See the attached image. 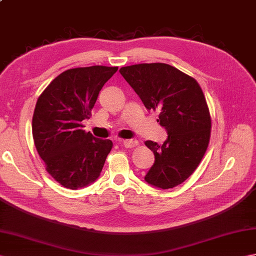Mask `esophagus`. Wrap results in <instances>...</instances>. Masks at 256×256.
<instances>
[{
	"mask_svg": "<svg viewBox=\"0 0 256 256\" xmlns=\"http://www.w3.org/2000/svg\"><path fill=\"white\" fill-rule=\"evenodd\" d=\"M122 144H123L124 148H134V146L138 145V140H122Z\"/></svg>",
	"mask_w": 256,
	"mask_h": 256,
	"instance_id": "1",
	"label": "esophagus"
}]
</instances>
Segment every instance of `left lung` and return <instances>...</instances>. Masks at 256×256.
Wrapping results in <instances>:
<instances>
[{
    "label": "left lung",
    "instance_id": "1",
    "mask_svg": "<svg viewBox=\"0 0 256 256\" xmlns=\"http://www.w3.org/2000/svg\"><path fill=\"white\" fill-rule=\"evenodd\" d=\"M120 72L148 111L160 113L167 132L162 145L146 140L155 162L145 182L160 189L174 188L196 170L208 148L211 118L206 98L194 78L167 64H138Z\"/></svg>",
    "mask_w": 256,
    "mask_h": 256
}]
</instances>
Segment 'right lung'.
<instances>
[{
    "mask_svg": "<svg viewBox=\"0 0 256 256\" xmlns=\"http://www.w3.org/2000/svg\"><path fill=\"white\" fill-rule=\"evenodd\" d=\"M116 70L106 66L66 70L38 98L32 122L34 143L46 170L64 187L84 188L100 176L113 144L84 132L81 122L89 118L102 86Z\"/></svg>",
    "mask_w": 256,
    "mask_h": 256,
    "instance_id": "obj_1",
    "label": "right lung"
}]
</instances>
